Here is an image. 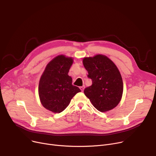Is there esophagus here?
Returning a JSON list of instances; mask_svg holds the SVG:
<instances>
[{"label":"esophagus","instance_id":"34e87169","mask_svg":"<svg viewBox=\"0 0 156 156\" xmlns=\"http://www.w3.org/2000/svg\"><path fill=\"white\" fill-rule=\"evenodd\" d=\"M85 85H83V86H81V87H80V90L82 92H83V90H84V89H85Z\"/></svg>","mask_w":156,"mask_h":156}]
</instances>
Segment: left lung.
Returning a JSON list of instances; mask_svg holds the SVG:
<instances>
[{"instance_id": "left-lung-1", "label": "left lung", "mask_w": 156, "mask_h": 156, "mask_svg": "<svg viewBox=\"0 0 156 156\" xmlns=\"http://www.w3.org/2000/svg\"><path fill=\"white\" fill-rule=\"evenodd\" d=\"M83 64L88 71V78L92 81V85L85 88V95L101 112L116 108L123 92L122 80L116 66L101 54L85 57Z\"/></svg>"}]
</instances>
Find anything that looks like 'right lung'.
I'll return each mask as SVG.
<instances>
[{"label": "right lung", "instance_id": "obj_1", "mask_svg": "<svg viewBox=\"0 0 156 156\" xmlns=\"http://www.w3.org/2000/svg\"><path fill=\"white\" fill-rule=\"evenodd\" d=\"M72 57L64 55L55 57L47 65L38 85V94L44 107L54 113L66 108L72 98L80 89L72 85L68 72L73 64Z\"/></svg>", "mask_w": 156, "mask_h": 156}]
</instances>
